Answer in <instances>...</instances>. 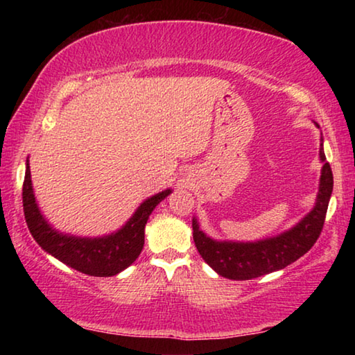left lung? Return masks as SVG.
Returning a JSON list of instances; mask_svg holds the SVG:
<instances>
[{
  "label": "left lung",
  "instance_id": "8db88e82",
  "mask_svg": "<svg viewBox=\"0 0 355 355\" xmlns=\"http://www.w3.org/2000/svg\"><path fill=\"white\" fill-rule=\"evenodd\" d=\"M320 158L322 161V169L320 191H318L313 209L293 228L277 236L254 243L216 241L200 230L196 218L192 219V236H194L196 248L205 263L225 279L250 280L284 269L304 254H307L321 235L334 189V175L330 164L326 161V155H324L322 137Z\"/></svg>",
  "mask_w": 355,
  "mask_h": 355
}]
</instances>
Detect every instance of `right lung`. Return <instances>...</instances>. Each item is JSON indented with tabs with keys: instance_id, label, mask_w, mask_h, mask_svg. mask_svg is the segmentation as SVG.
<instances>
[{
	"instance_id": "add662e5",
	"label": "right lung",
	"mask_w": 355,
	"mask_h": 355,
	"mask_svg": "<svg viewBox=\"0 0 355 355\" xmlns=\"http://www.w3.org/2000/svg\"><path fill=\"white\" fill-rule=\"evenodd\" d=\"M171 192V189H166L144 200L127 224L111 235L97 238L65 235L55 230L40 213L34 197L31 171L26 161L25 182H23V211L33 238L48 254L83 274L94 277H111L127 269L139 257L144 248V230L148 216Z\"/></svg>"
}]
</instances>
